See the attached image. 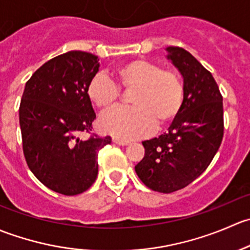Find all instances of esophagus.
<instances>
[{
    "instance_id": "obj_1",
    "label": "esophagus",
    "mask_w": 250,
    "mask_h": 250,
    "mask_svg": "<svg viewBox=\"0 0 250 250\" xmlns=\"http://www.w3.org/2000/svg\"><path fill=\"white\" fill-rule=\"evenodd\" d=\"M112 141L115 144H117V145H121V146H125V145H128V144H129V141L120 139V138H112Z\"/></svg>"
}]
</instances>
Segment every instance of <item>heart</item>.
Wrapping results in <instances>:
<instances>
[{
    "instance_id": "heart-1",
    "label": "heart",
    "mask_w": 250,
    "mask_h": 250,
    "mask_svg": "<svg viewBox=\"0 0 250 250\" xmlns=\"http://www.w3.org/2000/svg\"><path fill=\"white\" fill-rule=\"evenodd\" d=\"M115 81L94 75L87 84V97L98 109H107L121 97V88L133 90V106H116L103 113L99 125L105 133L123 140L137 139L172 123L181 111L185 84L180 74L156 62L133 59L113 72Z\"/></svg>"
}]
</instances>
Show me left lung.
I'll return each mask as SVG.
<instances>
[{"label":"left lung","mask_w":250,"mask_h":250,"mask_svg":"<svg viewBox=\"0 0 250 250\" xmlns=\"http://www.w3.org/2000/svg\"><path fill=\"white\" fill-rule=\"evenodd\" d=\"M168 59L184 77L181 111L167 133L143 141L145 155L135 172L148 188L170 193L192 183L210 165L224 137L223 95L210 72L180 47Z\"/></svg>","instance_id":"obj_1"}]
</instances>
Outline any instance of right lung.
<instances>
[{"instance_id": "obj_1", "label": "right lung", "mask_w": 250, "mask_h": 250, "mask_svg": "<svg viewBox=\"0 0 250 250\" xmlns=\"http://www.w3.org/2000/svg\"><path fill=\"white\" fill-rule=\"evenodd\" d=\"M99 70L92 53L71 50L44 62L25 84L19 107L22 152L30 170L65 196L87 191L98 175V152L110 137L90 134L95 112L87 84Z\"/></svg>"}]
</instances>
